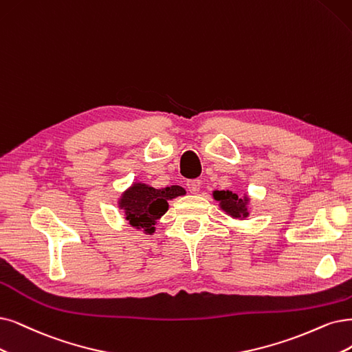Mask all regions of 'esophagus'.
I'll list each match as a JSON object with an SVG mask.
<instances>
[{"label": "esophagus", "mask_w": 352, "mask_h": 352, "mask_svg": "<svg viewBox=\"0 0 352 352\" xmlns=\"http://www.w3.org/2000/svg\"><path fill=\"white\" fill-rule=\"evenodd\" d=\"M200 186H201V181L200 179H190V181H187V188L192 194H197L200 191Z\"/></svg>", "instance_id": "34e87169"}]
</instances>
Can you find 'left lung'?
I'll use <instances>...</instances> for the list:
<instances>
[{"label":"left lung","instance_id":"left-lung-1","mask_svg":"<svg viewBox=\"0 0 352 352\" xmlns=\"http://www.w3.org/2000/svg\"><path fill=\"white\" fill-rule=\"evenodd\" d=\"M213 197L214 200L219 201L220 209L225 210L229 216L235 217V219H245L248 217V201L250 199L246 196H239L236 192H232L229 190H222V191H213Z\"/></svg>","mask_w":352,"mask_h":352}]
</instances>
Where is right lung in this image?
I'll use <instances>...</instances> for the list:
<instances>
[{"label": "right lung", "instance_id": "right-lung-1", "mask_svg": "<svg viewBox=\"0 0 352 352\" xmlns=\"http://www.w3.org/2000/svg\"><path fill=\"white\" fill-rule=\"evenodd\" d=\"M186 190L179 186L153 188L146 184L135 183L126 190L119 200L129 225L143 229L146 233L155 232V223L168 210V201L184 196Z\"/></svg>", "mask_w": 352, "mask_h": 352}]
</instances>
